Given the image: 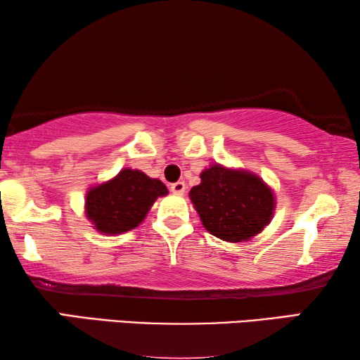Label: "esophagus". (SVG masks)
Segmentation results:
<instances>
[{
    "label": "esophagus",
    "instance_id": "obj_1",
    "mask_svg": "<svg viewBox=\"0 0 360 360\" xmlns=\"http://www.w3.org/2000/svg\"><path fill=\"white\" fill-rule=\"evenodd\" d=\"M169 189H171V192L176 193V195H182V193L186 192V182H182V181L174 182V184H171Z\"/></svg>",
    "mask_w": 360,
    "mask_h": 360
}]
</instances>
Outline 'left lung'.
Returning a JSON list of instances; mask_svg holds the SVG:
<instances>
[{
  "mask_svg": "<svg viewBox=\"0 0 360 360\" xmlns=\"http://www.w3.org/2000/svg\"><path fill=\"white\" fill-rule=\"evenodd\" d=\"M189 197L202 224L221 240L247 242L269 224L276 198L269 186L245 169L211 165Z\"/></svg>",
  "mask_w": 360,
  "mask_h": 360,
  "instance_id": "obj_1",
  "label": "left lung"
}]
</instances>
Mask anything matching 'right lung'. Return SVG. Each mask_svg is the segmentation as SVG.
<instances>
[{"mask_svg": "<svg viewBox=\"0 0 360 360\" xmlns=\"http://www.w3.org/2000/svg\"><path fill=\"white\" fill-rule=\"evenodd\" d=\"M165 195L168 189L162 181L124 168L110 181L91 187L84 198V214L98 232L117 236L138 227L157 198Z\"/></svg>", "mask_w": 360, "mask_h": 360, "instance_id": "obj_1", "label": "right lung"}]
</instances>
